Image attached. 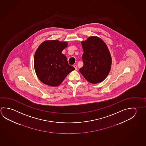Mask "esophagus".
Here are the masks:
<instances>
[{
	"label": "esophagus",
	"instance_id": "34e87169",
	"mask_svg": "<svg viewBox=\"0 0 146 146\" xmlns=\"http://www.w3.org/2000/svg\"><path fill=\"white\" fill-rule=\"evenodd\" d=\"M73 67H74L75 69L76 70H77V67L76 65H74V66H73Z\"/></svg>",
	"mask_w": 146,
	"mask_h": 146
}]
</instances>
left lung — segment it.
<instances>
[{"instance_id": "obj_1", "label": "left lung", "mask_w": 146, "mask_h": 146, "mask_svg": "<svg viewBox=\"0 0 146 146\" xmlns=\"http://www.w3.org/2000/svg\"><path fill=\"white\" fill-rule=\"evenodd\" d=\"M82 44L84 66L79 71L90 83L102 82L109 73L112 64L111 56L106 44L97 36H91L82 41Z\"/></svg>"}]
</instances>
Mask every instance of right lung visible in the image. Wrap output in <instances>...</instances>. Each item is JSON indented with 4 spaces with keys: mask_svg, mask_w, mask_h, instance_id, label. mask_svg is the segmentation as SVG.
Here are the masks:
<instances>
[{
    "mask_svg": "<svg viewBox=\"0 0 146 146\" xmlns=\"http://www.w3.org/2000/svg\"><path fill=\"white\" fill-rule=\"evenodd\" d=\"M68 43L57 40H46L36 50L34 66L39 79L52 87L58 86L75 68L70 66L67 57L62 53Z\"/></svg>",
    "mask_w": 146,
    "mask_h": 146,
    "instance_id": "add662e5",
    "label": "right lung"
}]
</instances>
